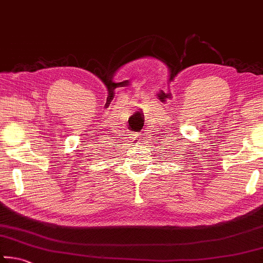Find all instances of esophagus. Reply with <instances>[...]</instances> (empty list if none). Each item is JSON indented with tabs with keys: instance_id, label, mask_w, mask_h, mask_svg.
Returning <instances> with one entry per match:
<instances>
[{
	"instance_id": "34e87169",
	"label": "esophagus",
	"mask_w": 263,
	"mask_h": 263,
	"mask_svg": "<svg viewBox=\"0 0 263 263\" xmlns=\"http://www.w3.org/2000/svg\"><path fill=\"white\" fill-rule=\"evenodd\" d=\"M133 138H135V140H139V139H140L139 135H135V137H133Z\"/></svg>"
}]
</instances>
